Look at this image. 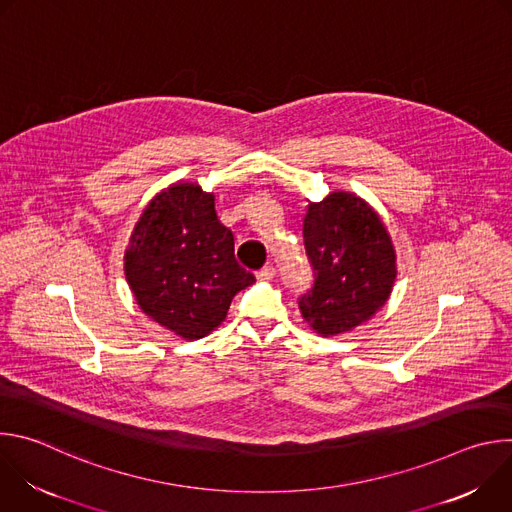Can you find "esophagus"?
<instances>
[{"label": "esophagus", "mask_w": 512, "mask_h": 512, "mask_svg": "<svg viewBox=\"0 0 512 512\" xmlns=\"http://www.w3.org/2000/svg\"><path fill=\"white\" fill-rule=\"evenodd\" d=\"M273 277H275V267H273V265H265L263 269L257 271V279H259V281H269V279H273Z\"/></svg>", "instance_id": "obj_1"}]
</instances>
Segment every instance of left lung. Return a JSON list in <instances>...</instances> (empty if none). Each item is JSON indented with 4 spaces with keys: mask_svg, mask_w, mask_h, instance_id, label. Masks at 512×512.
I'll list each match as a JSON object with an SVG mask.
<instances>
[{
    "mask_svg": "<svg viewBox=\"0 0 512 512\" xmlns=\"http://www.w3.org/2000/svg\"><path fill=\"white\" fill-rule=\"evenodd\" d=\"M304 243L314 285L300 312L320 336H338L369 322L391 298L397 253L377 210L344 190L310 202Z\"/></svg>",
    "mask_w": 512,
    "mask_h": 512,
    "instance_id": "8db88e82",
    "label": "left lung"
}]
</instances>
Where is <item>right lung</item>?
Instances as JSON below:
<instances>
[{"label":"right lung","instance_id":"add662e5","mask_svg":"<svg viewBox=\"0 0 512 512\" xmlns=\"http://www.w3.org/2000/svg\"><path fill=\"white\" fill-rule=\"evenodd\" d=\"M123 271L141 312L184 340L221 326L233 298L255 283L235 259V239L218 221L214 194L186 180L145 204Z\"/></svg>","mask_w":512,"mask_h":512}]
</instances>
